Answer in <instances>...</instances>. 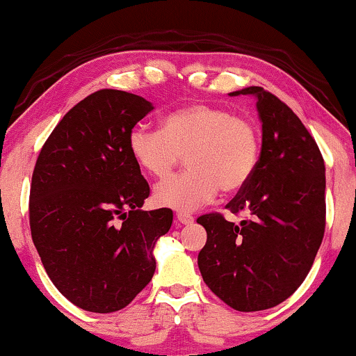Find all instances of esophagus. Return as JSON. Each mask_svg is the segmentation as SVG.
<instances>
[{
    "instance_id": "1",
    "label": "esophagus",
    "mask_w": 356,
    "mask_h": 356,
    "mask_svg": "<svg viewBox=\"0 0 356 356\" xmlns=\"http://www.w3.org/2000/svg\"><path fill=\"white\" fill-rule=\"evenodd\" d=\"M177 220L181 222L182 225H189L194 222V217L191 216V213H186V212H177Z\"/></svg>"
}]
</instances>
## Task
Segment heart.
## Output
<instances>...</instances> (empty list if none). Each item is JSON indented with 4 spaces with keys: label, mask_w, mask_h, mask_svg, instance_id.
Instances as JSON below:
<instances>
[{
    "label": "heart",
    "mask_w": 356,
    "mask_h": 356,
    "mask_svg": "<svg viewBox=\"0 0 356 356\" xmlns=\"http://www.w3.org/2000/svg\"><path fill=\"white\" fill-rule=\"evenodd\" d=\"M127 147L145 174L164 179L186 154L187 169L154 191L157 204L177 211H194L219 189H242L260 159L257 124L234 111L212 104H191L162 121L161 129L137 124L127 136Z\"/></svg>",
    "instance_id": "obj_1"
}]
</instances>
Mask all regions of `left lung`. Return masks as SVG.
Listing matches in <instances>:
<instances>
[{"mask_svg": "<svg viewBox=\"0 0 356 356\" xmlns=\"http://www.w3.org/2000/svg\"><path fill=\"white\" fill-rule=\"evenodd\" d=\"M230 94H254L262 121L259 165L225 205L250 217L234 224L219 212L200 216L207 242L197 262L222 302L259 312L286 300L314 265L327 216L325 162L298 115L275 94L259 86Z\"/></svg>", "mask_w": 356, "mask_h": 356, "instance_id": "left-lung-1", "label": "left lung"}]
</instances>
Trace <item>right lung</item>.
<instances>
[{
    "instance_id": "add662e5",
    "label": "right lung",
    "mask_w": 356,
    "mask_h": 356,
    "mask_svg": "<svg viewBox=\"0 0 356 356\" xmlns=\"http://www.w3.org/2000/svg\"><path fill=\"white\" fill-rule=\"evenodd\" d=\"M152 109L118 89L89 94L58 122L34 165V247L56 289L83 310L129 305L151 282L154 245L172 225L170 209H140L151 189L127 147Z\"/></svg>"
}]
</instances>
